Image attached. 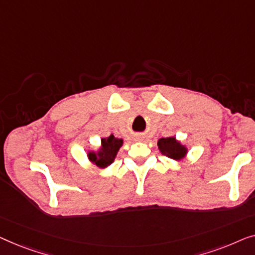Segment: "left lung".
<instances>
[{
    "label": "left lung",
    "mask_w": 255,
    "mask_h": 255,
    "mask_svg": "<svg viewBox=\"0 0 255 255\" xmlns=\"http://www.w3.org/2000/svg\"><path fill=\"white\" fill-rule=\"evenodd\" d=\"M158 148L162 153L170 157L172 159H181L186 155L185 146H182L180 143L177 142L175 137H163L159 138Z\"/></svg>",
    "instance_id": "left-lung-1"
}]
</instances>
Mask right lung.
<instances>
[{"label":"right lung","mask_w":255,"mask_h":255,"mask_svg":"<svg viewBox=\"0 0 255 255\" xmlns=\"http://www.w3.org/2000/svg\"><path fill=\"white\" fill-rule=\"evenodd\" d=\"M121 145H123V139L110 135L109 137L102 138V149H100V151L98 153L90 152L89 153V158L97 166L106 167L116 158L117 152L119 151Z\"/></svg>","instance_id":"1"}]
</instances>
